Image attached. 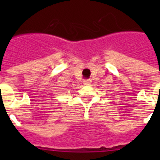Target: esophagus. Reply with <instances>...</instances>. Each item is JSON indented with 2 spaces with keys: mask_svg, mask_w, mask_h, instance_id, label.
Instances as JSON below:
<instances>
[{
  "mask_svg": "<svg viewBox=\"0 0 160 160\" xmlns=\"http://www.w3.org/2000/svg\"><path fill=\"white\" fill-rule=\"evenodd\" d=\"M83 83H84V85H90L91 83V80L90 79H86V80H84Z\"/></svg>",
  "mask_w": 160,
  "mask_h": 160,
  "instance_id": "34e87169",
  "label": "esophagus"
}]
</instances>
